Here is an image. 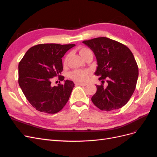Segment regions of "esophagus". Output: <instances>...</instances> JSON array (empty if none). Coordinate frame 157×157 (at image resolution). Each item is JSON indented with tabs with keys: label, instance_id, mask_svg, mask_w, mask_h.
<instances>
[{
	"label": "esophagus",
	"instance_id": "obj_1",
	"mask_svg": "<svg viewBox=\"0 0 157 157\" xmlns=\"http://www.w3.org/2000/svg\"><path fill=\"white\" fill-rule=\"evenodd\" d=\"M76 85H77V86H86V84H84V83H79V82H77L75 83Z\"/></svg>",
	"mask_w": 157,
	"mask_h": 157
}]
</instances>
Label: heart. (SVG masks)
<instances>
[{
    "label": "heart",
    "mask_w": 157,
    "mask_h": 157,
    "mask_svg": "<svg viewBox=\"0 0 157 157\" xmlns=\"http://www.w3.org/2000/svg\"><path fill=\"white\" fill-rule=\"evenodd\" d=\"M79 54L85 59L88 56H89L90 54H92V52L91 50L88 48H86V47H81V48H79ZM69 57H70V54L69 53L66 55L64 58L63 64L65 65H67L68 60L69 59ZM90 74V71L88 69L75 70L73 71V72L71 73L70 77L77 82H85L87 81Z\"/></svg>",
    "instance_id": "heart-1"
}]
</instances>
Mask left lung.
Returning <instances> with one entry per match:
<instances>
[{
  "label": "left lung",
  "instance_id": "1",
  "mask_svg": "<svg viewBox=\"0 0 157 157\" xmlns=\"http://www.w3.org/2000/svg\"><path fill=\"white\" fill-rule=\"evenodd\" d=\"M82 42L96 57L98 67L95 75L99 76V80L107 78V86L103 82L96 86L97 91L92 97L93 103L106 111L124 106L134 92L139 75L132 52L126 46L107 37Z\"/></svg>",
  "mask_w": 157,
  "mask_h": 157
}]
</instances>
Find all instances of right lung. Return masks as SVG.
Returning <instances> with one entry per match:
<instances>
[{
  "label": "right lung",
  "instance_id": "right-lung-1",
  "mask_svg": "<svg viewBox=\"0 0 157 157\" xmlns=\"http://www.w3.org/2000/svg\"><path fill=\"white\" fill-rule=\"evenodd\" d=\"M75 44H40L27 51L19 63V85L31 105L37 111L49 114L60 111L69 100L75 87L73 81L51 85V79L58 77L63 80L62 59Z\"/></svg>",
  "mask_w": 157,
  "mask_h": 157
}]
</instances>
